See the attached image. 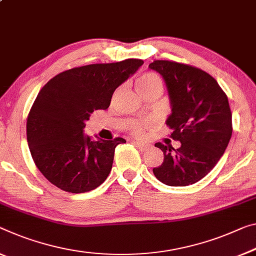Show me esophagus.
<instances>
[{"mask_svg":"<svg viewBox=\"0 0 256 256\" xmlns=\"http://www.w3.org/2000/svg\"><path fill=\"white\" fill-rule=\"evenodd\" d=\"M134 144L136 145L137 148H140V151H146V150H148V148H151V145L150 144H146V143H143V142H138V140H134L132 142Z\"/></svg>","mask_w":256,"mask_h":256,"instance_id":"34e87169","label":"esophagus"}]
</instances>
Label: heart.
<instances>
[{
    "label": "heart",
    "instance_id": "obj_1",
    "mask_svg": "<svg viewBox=\"0 0 256 256\" xmlns=\"http://www.w3.org/2000/svg\"><path fill=\"white\" fill-rule=\"evenodd\" d=\"M136 86L138 92H145V90L154 88V87H160L162 88V82H161V78L156 76V73L153 72H148V73H144L143 76H140L138 80L136 81ZM153 126V122L148 119H142L136 121L132 124L130 132L132 134L136 136H142L143 135L144 130L146 128H150Z\"/></svg>",
    "mask_w": 256,
    "mask_h": 256
}]
</instances>
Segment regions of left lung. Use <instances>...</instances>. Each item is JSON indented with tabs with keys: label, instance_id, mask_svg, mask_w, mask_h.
<instances>
[{
	"label": "left lung",
	"instance_id": "8db88e82",
	"mask_svg": "<svg viewBox=\"0 0 256 256\" xmlns=\"http://www.w3.org/2000/svg\"><path fill=\"white\" fill-rule=\"evenodd\" d=\"M148 68L166 81L172 103L166 124L170 138L180 143L178 148L154 144L164 153V162L153 174L166 186H190L215 167L229 144L232 114L228 97L213 76L194 66L154 60Z\"/></svg>",
	"mask_w": 256,
	"mask_h": 256
}]
</instances>
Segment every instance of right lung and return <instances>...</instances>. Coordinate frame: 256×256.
<instances>
[{
    "label": "right lung",
    "instance_id": "1",
    "mask_svg": "<svg viewBox=\"0 0 256 256\" xmlns=\"http://www.w3.org/2000/svg\"><path fill=\"white\" fill-rule=\"evenodd\" d=\"M143 62L130 58L74 68L40 90L27 116V142L35 164L50 183L84 194L108 178L116 145L126 140L86 137V121L96 110L108 108L114 90Z\"/></svg>",
    "mask_w": 256,
    "mask_h": 256
}]
</instances>
